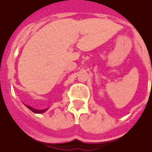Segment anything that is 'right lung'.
<instances>
[{"instance_id":"add662e5","label":"right lung","mask_w":152,"mask_h":152,"mask_svg":"<svg viewBox=\"0 0 152 152\" xmlns=\"http://www.w3.org/2000/svg\"><path fill=\"white\" fill-rule=\"evenodd\" d=\"M27 107H28V108H29L31 111H32L33 112H35V113H42V112H45V111H46L47 109H43V110H37V109H34V108H32L31 107H30V106H28V105H26Z\"/></svg>"}]
</instances>
